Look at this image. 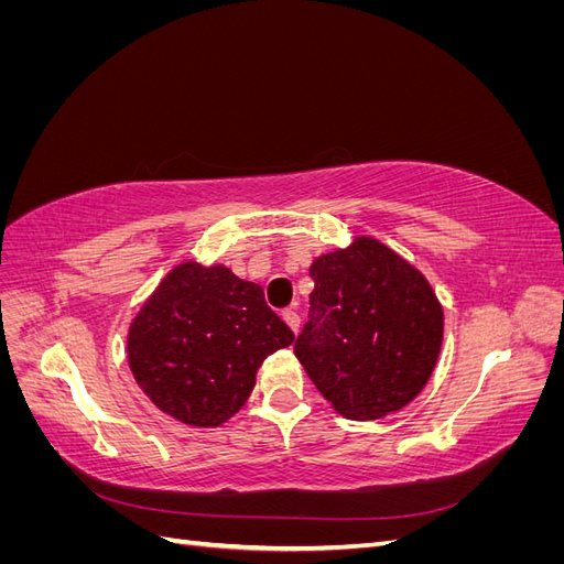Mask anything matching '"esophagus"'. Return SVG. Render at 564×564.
Returning a JSON list of instances; mask_svg holds the SVG:
<instances>
[{
    "mask_svg": "<svg viewBox=\"0 0 564 564\" xmlns=\"http://www.w3.org/2000/svg\"><path fill=\"white\" fill-rule=\"evenodd\" d=\"M282 317H284V322L289 324V327H292V332L296 334L299 327H301V315H299L294 308H284V311H282Z\"/></svg>",
    "mask_w": 564,
    "mask_h": 564,
    "instance_id": "34e87169",
    "label": "esophagus"
}]
</instances>
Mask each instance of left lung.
I'll return each instance as SVG.
<instances>
[{
	"mask_svg": "<svg viewBox=\"0 0 564 564\" xmlns=\"http://www.w3.org/2000/svg\"><path fill=\"white\" fill-rule=\"evenodd\" d=\"M315 289L294 352L340 414L377 419L412 402L442 346V305L416 268L371 237L311 265Z\"/></svg>",
	"mask_w": 564,
	"mask_h": 564,
	"instance_id": "left-lung-1",
	"label": "left lung"
}]
</instances>
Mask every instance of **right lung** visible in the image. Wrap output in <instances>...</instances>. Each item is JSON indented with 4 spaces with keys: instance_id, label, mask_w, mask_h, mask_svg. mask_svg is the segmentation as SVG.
Returning a JSON list of instances; mask_svg holds the SVG:
<instances>
[{
    "instance_id": "right-lung-1",
    "label": "right lung",
    "mask_w": 564,
    "mask_h": 564,
    "mask_svg": "<svg viewBox=\"0 0 564 564\" xmlns=\"http://www.w3.org/2000/svg\"><path fill=\"white\" fill-rule=\"evenodd\" d=\"M292 340L259 284L224 265L183 263L133 319L129 365L162 412L207 429L247 402L265 357Z\"/></svg>"
}]
</instances>
